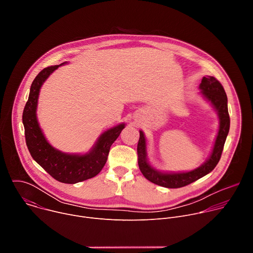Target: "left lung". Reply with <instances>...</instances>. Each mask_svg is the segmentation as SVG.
Returning a JSON list of instances; mask_svg holds the SVG:
<instances>
[{"label": "left lung", "mask_w": 253, "mask_h": 253, "mask_svg": "<svg viewBox=\"0 0 253 253\" xmlns=\"http://www.w3.org/2000/svg\"><path fill=\"white\" fill-rule=\"evenodd\" d=\"M203 96L211 102L218 113L220 124L217 137H216L214 147L209 159L197 169L184 173H161L153 169L146 159V140L142 131L137 145L138 165L139 169L146 179L154 184L167 188L184 187L199 178L211 172L220 160L224 143L229 132L230 118L227 107V96L221 83L214 77H203L199 85Z\"/></svg>", "instance_id": "8db88e82"}]
</instances>
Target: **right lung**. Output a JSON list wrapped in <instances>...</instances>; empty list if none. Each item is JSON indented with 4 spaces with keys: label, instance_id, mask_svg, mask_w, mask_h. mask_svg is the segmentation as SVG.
I'll list each match as a JSON object with an SVG mask.
<instances>
[{
    "label": "right lung",
    "instance_id": "add662e5",
    "mask_svg": "<svg viewBox=\"0 0 253 253\" xmlns=\"http://www.w3.org/2000/svg\"><path fill=\"white\" fill-rule=\"evenodd\" d=\"M61 65L43 69L34 79L29 99L24 108L23 124L26 144L33 159L58 181L74 184L96 176L102 170L111 145L120 135L125 124H120L103 133L94 148L85 155L66 154L52 147L42 133L36 116V110L41 86Z\"/></svg>",
    "mask_w": 253,
    "mask_h": 253
}]
</instances>
